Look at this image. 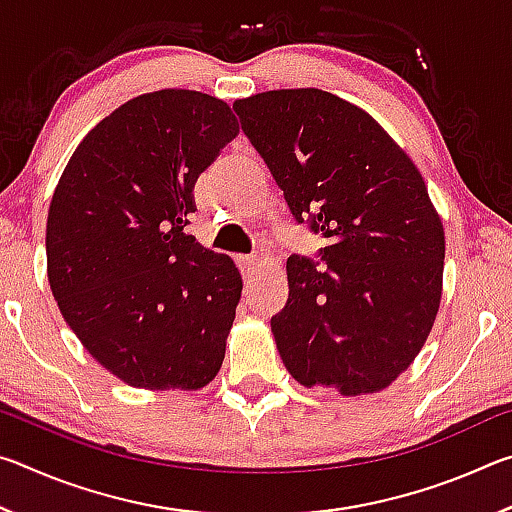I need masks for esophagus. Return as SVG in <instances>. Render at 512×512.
<instances>
[{"instance_id": "obj_1", "label": "esophagus", "mask_w": 512, "mask_h": 512, "mask_svg": "<svg viewBox=\"0 0 512 512\" xmlns=\"http://www.w3.org/2000/svg\"><path fill=\"white\" fill-rule=\"evenodd\" d=\"M259 262H262V257H259V255H239V266L246 275H253L255 268L259 266Z\"/></svg>"}]
</instances>
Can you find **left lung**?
<instances>
[{"mask_svg":"<svg viewBox=\"0 0 512 512\" xmlns=\"http://www.w3.org/2000/svg\"><path fill=\"white\" fill-rule=\"evenodd\" d=\"M232 108L291 214L329 244L320 268L287 259L289 300L271 318L284 366L307 388L384 391L418 357L443 296L445 230L418 167L332 92L268 90Z\"/></svg>","mask_w":512,"mask_h":512,"instance_id":"obj_1","label":"left lung"}]
</instances>
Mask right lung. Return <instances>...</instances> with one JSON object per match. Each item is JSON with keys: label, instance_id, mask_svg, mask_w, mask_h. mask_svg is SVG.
I'll list each match as a JSON object with an SVG mask.
<instances>
[{"label": "right lung", "instance_id": "right-lung-1", "mask_svg": "<svg viewBox=\"0 0 512 512\" xmlns=\"http://www.w3.org/2000/svg\"><path fill=\"white\" fill-rule=\"evenodd\" d=\"M237 133L210 94H140L83 137L51 196V293L128 386L198 391L221 368L244 282L232 257L183 230L198 176Z\"/></svg>", "mask_w": 512, "mask_h": 512}]
</instances>
